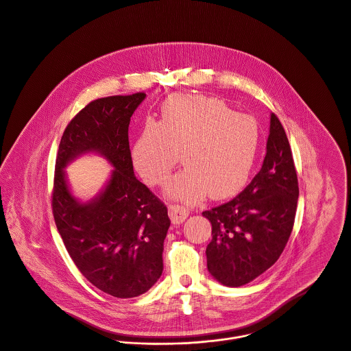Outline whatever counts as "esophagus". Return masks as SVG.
<instances>
[{"label":"esophagus","mask_w":351,"mask_h":351,"mask_svg":"<svg viewBox=\"0 0 351 351\" xmlns=\"http://www.w3.org/2000/svg\"><path fill=\"white\" fill-rule=\"evenodd\" d=\"M168 214H169V218L173 223H182L189 217L190 211L186 206L175 204V205L168 206Z\"/></svg>","instance_id":"1"}]
</instances>
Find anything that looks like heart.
<instances>
[{"instance_id":"1","label":"heart","mask_w":351,"mask_h":351,"mask_svg":"<svg viewBox=\"0 0 351 351\" xmlns=\"http://www.w3.org/2000/svg\"><path fill=\"white\" fill-rule=\"evenodd\" d=\"M261 129L248 114L234 112L222 100L175 95L161 118L149 122L133 146V161L150 186L164 183L179 162L184 169L167 186L172 198L197 202L206 194L225 199L248 182L256 161Z\"/></svg>"}]
</instances>
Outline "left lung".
<instances>
[{
    "label": "left lung",
    "instance_id": "left-lung-1",
    "mask_svg": "<svg viewBox=\"0 0 351 351\" xmlns=\"http://www.w3.org/2000/svg\"><path fill=\"white\" fill-rule=\"evenodd\" d=\"M298 180L291 149L276 114L261 171L232 201L204 211L211 222L208 270L222 285L243 286L270 269L294 225Z\"/></svg>",
    "mask_w": 351,
    "mask_h": 351
}]
</instances>
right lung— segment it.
Listing matches in <instances>:
<instances>
[{"mask_svg": "<svg viewBox=\"0 0 351 351\" xmlns=\"http://www.w3.org/2000/svg\"><path fill=\"white\" fill-rule=\"evenodd\" d=\"M145 97L137 92L86 104L66 126L56 158L51 208L57 229L80 273L118 298L143 294L160 278L171 225L167 206L133 171L129 125ZM86 151L100 152L116 169L97 199L80 204L63 168Z\"/></svg>", "mask_w": 351, "mask_h": 351, "instance_id": "obj_1", "label": "right lung"}]
</instances>
